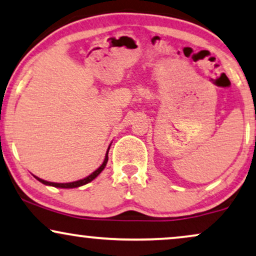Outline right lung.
<instances>
[{
    "instance_id": "right-lung-1",
    "label": "right lung",
    "mask_w": 256,
    "mask_h": 256,
    "mask_svg": "<svg viewBox=\"0 0 256 256\" xmlns=\"http://www.w3.org/2000/svg\"><path fill=\"white\" fill-rule=\"evenodd\" d=\"M108 150H110V148H108V152H106V156H105L104 163H102V166H100L98 168V169H96V170L94 171V172L90 174V176H87L86 178H84V180H76V182H70V183H53V182H47V180H44L38 178V177H35V178H36L38 180H40L41 183L46 184V186H56V188H64V189H70V188H78V186H85V184L90 183V180H94L96 177L98 176V174H99L100 172H102V170H104V168L106 166V163H108Z\"/></svg>"
}]
</instances>
